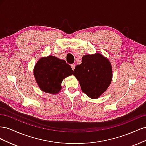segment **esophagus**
I'll return each mask as SVG.
<instances>
[{
  "mask_svg": "<svg viewBox=\"0 0 146 146\" xmlns=\"http://www.w3.org/2000/svg\"><path fill=\"white\" fill-rule=\"evenodd\" d=\"M70 66H71V68L72 69V70H74L75 69V67H76V66H75L74 64H72L71 65H70Z\"/></svg>",
  "mask_w": 146,
  "mask_h": 146,
  "instance_id": "esophagus-1",
  "label": "esophagus"
}]
</instances>
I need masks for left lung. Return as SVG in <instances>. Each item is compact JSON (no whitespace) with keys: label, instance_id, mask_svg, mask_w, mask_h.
<instances>
[{"label":"left lung","instance_id":"left-lung-1","mask_svg":"<svg viewBox=\"0 0 146 146\" xmlns=\"http://www.w3.org/2000/svg\"><path fill=\"white\" fill-rule=\"evenodd\" d=\"M74 76L80 83L84 93L98 99L107 90L112 80V67L109 60L99 53L85 55L77 65Z\"/></svg>","mask_w":146,"mask_h":146}]
</instances>
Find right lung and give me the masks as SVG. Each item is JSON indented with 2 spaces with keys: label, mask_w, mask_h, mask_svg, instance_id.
Here are the masks:
<instances>
[{
  "label": "right lung",
  "mask_w": 146,
  "mask_h": 146,
  "mask_svg": "<svg viewBox=\"0 0 146 146\" xmlns=\"http://www.w3.org/2000/svg\"><path fill=\"white\" fill-rule=\"evenodd\" d=\"M73 70L65 60L55 56L39 59L35 64L33 74L39 88L47 93L56 94L61 90L63 79L71 76Z\"/></svg>",
  "instance_id": "obj_1"
}]
</instances>
